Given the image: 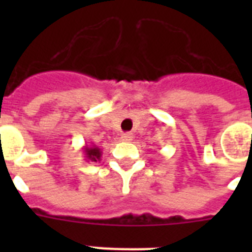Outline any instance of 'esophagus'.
<instances>
[{"label": "esophagus", "mask_w": 252, "mask_h": 252, "mask_svg": "<svg viewBox=\"0 0 252 252\" xmlns=\"http://www.w3.org/2000/svg\"><path fill=\"white\" fill-rule=\"evenodd\" d=\"M132 139H133V135L130 132L124 133V135L121 136V141H124V142H131L132 141Z\"/></svg>", "instance_id": "esophagus-1"}]
</instances>
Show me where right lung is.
Masks as SVG:
<instances>
[{
    "instance_id": "add662e5",
    "label": "right lung",
    "mask_w": 252,
    "mask_h": 252,
    "mask_svg": "<svg viewBox=\"0 0 252 252\" xmlns=\"http://www.w3.org/2000/svg\"><path fill=\"white\" fill-rule=\"evenodd\" d=\"M84 160L88 162H97L101 161L102 150L95 145H86L83 146Z\"/></svg>"
}]
</instances>
